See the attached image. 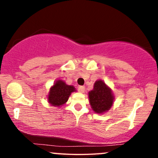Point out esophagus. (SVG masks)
<instances>
[{"label": "esophagus", "instance_id": "esophagus-1", "mask_svg": "<svg viewBox=\"0 0 158 158\" xmlns=\"http://www.w3.org/2000/svg\"><path fill=\"white\" fill-rule=\"evenodd\" d=\"M78 90H79L80 93H84L85 91V87L84 86H79V88H78Z\"/></svg>", "mask_w": 158, "mask_h": 158}]
</instances>
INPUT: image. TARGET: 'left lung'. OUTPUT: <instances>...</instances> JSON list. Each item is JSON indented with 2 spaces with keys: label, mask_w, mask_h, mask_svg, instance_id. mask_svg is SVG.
<instances>
[{
  "label": "left lung",
  "mask_w": 158,
  "mask_h": 158,
  "mask_svg": "<svg viewBox=\"0 0 158 158\" xmlns=\"http://www.w3.org/2000/svg\"><path fill=\"white\" fill-rule=\"evenodd\" d=\"M90 104L95 113L102 114L111 108L114 97L112 90L102 80L94 83V89L88 93Z\"/></svg>",
  "instance_id": "left-lung-1"
}]
</instances>
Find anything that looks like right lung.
<instances>
[{"label":"right lung","mask_w":158,"mask_h":158,"mask_svg":"<svg viewBox=\"0 0 158 158\" xmlns=\"http://www.w3.org/2000/svg\"><path fill=\"white\" fill-rule=\"evenodd\" d=\"M76 91L73 85H68L62 80H57L50 88L48 102L52 106L60 107L67 102L72 92Z\"/></svg>","instance_id":"obj_1"}]
</instances>
